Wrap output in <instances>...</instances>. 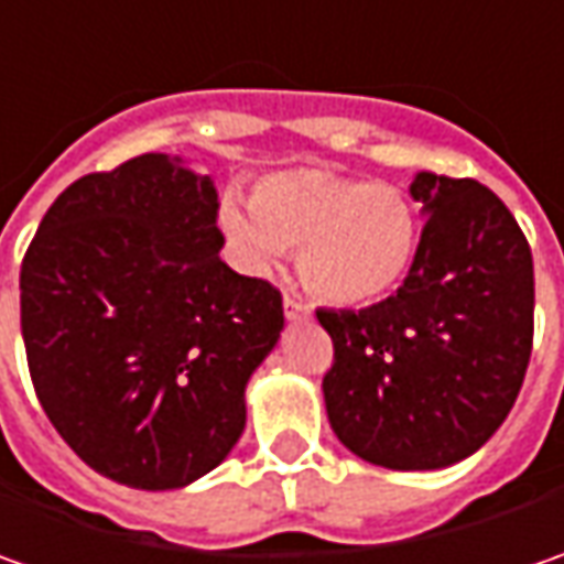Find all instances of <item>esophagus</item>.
Returning a JSON list of instances; mask_svg holds the SVG:
<instances>
[{
  "mask_svg": "<svg viewBox=\"0 0 564 564\" xmlns=\"http://www.w3.org/2000/svg\"><path fill=\"white\" fill-rule=\"evenodd\" d=\"M282 307H285V319L289 323H301V319H311V307L297 297V294H285V301H282Z\"/></svg>",
  "mask_w": 564,
  "mask_h": 564,
  "instance_id": "esophagus-1",
  "label": "esophagus"
}]
</instances>
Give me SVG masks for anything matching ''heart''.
Returning a JSON list of instances; mask_svg holds the SVG:
<instances>
[{"mask_svg":"<svg viewBox=\"0 0 564 564\" xmlns=\"http://www.w3.org/2000/svg\"><path fill=\"white\" fill-rule=\"evenodd\" d=\"M219 226L250 270L270 272L297 248L304 285L360 307L399 289L417 250V216L399 187L294 169L263 178L253 200L226 197Z\"/></svg>","mask_w":564,"mask_h":564,"instance_id":"obj_1","label":"heart"}]
</instances>
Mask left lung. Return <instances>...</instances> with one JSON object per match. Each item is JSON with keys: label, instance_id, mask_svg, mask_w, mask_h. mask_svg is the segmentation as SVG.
Returning a JSON list of instances; mask_svg holds the SVG:
<instances>
[{"label": "left lung", "instance_id": "left-lung-1", "mask_svg": "<svg viewBox=\"0 0 564 564\" xmlns=\"http://www.w3.org/2000/svg\"><path fill=\"white\" fill-rule=\"evenodd\" d=\"M421 245L401 289L364 311H316L338 443L389 470H440L509 417L533 345V257L509 206L474 178L417 172Z\"/></svg>", "mask_w": 564, "mask_h": 564}]
</instances>
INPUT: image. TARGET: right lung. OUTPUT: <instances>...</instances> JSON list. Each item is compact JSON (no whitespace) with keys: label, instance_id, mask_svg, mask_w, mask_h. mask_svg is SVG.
I'll list each match as a JSON object with an SVG mask.
<instances>
[{"label":"right lung","instance_id":"right-lung-1","mask_svg":"<svg viewBox=\"0 0 564 564\" xmlns=\"http://www.w3.org/2000/svg\"><path fill=\"white\" fill-rule=\"evenodd\" d=\"M219 194L143 153L68 185L21 263V336L58 436L97 474L178 489L226 462L282 294L223 263Z\"/></svg>","mask_w":564,"mask_h":564}]
</instances>
